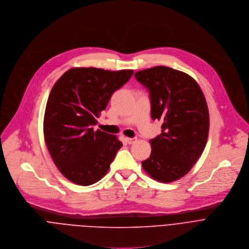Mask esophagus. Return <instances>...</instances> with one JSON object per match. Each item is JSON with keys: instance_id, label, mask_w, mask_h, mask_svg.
<instances>
[{"instance_id": "1", "label": "esophagus", "mask_w": 249, "mask_h": 249, "mask_svg": "<svg viewBox=\"0 0 249 249\" xmlns=\"http://www.w3.org/2000/svg\"><path fill=\"white\" fill-rule=\"evenodd\" d=\"M125 140H126V142H127L128 144H133V143H135V142L137 141L136 138H130V137H126Z\"/></svg>"}]
</instances>
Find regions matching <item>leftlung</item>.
<instances>
[{
	"label": "left lung",
	"mask_w": 249,
	"mask_h": 249,
	"mask_svg": "<svg viewBox=\"0 0 249 249\" xmlns=\"http://www.w3.org/2000/svg\"><path fill=\"white\" fill-rule=\"evenodd\" d=\"M134 75L150 92L152 119L163 122L162 133L150 140L152 151L142 168L157 181L178 180L199 159L207 142L209 111L204 94L190 75L168 67Z\"/></svg>",
	"instance_id": "1"
}]
</instances>
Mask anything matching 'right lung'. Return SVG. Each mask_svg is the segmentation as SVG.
<instances>
[{"label":"right lung","mask_w":249,"mask_h":249,"mask_svg":"<svg viewBox=\"0 0 249 249\" xmlns=\"http://www.w3.org/2000/svg\"><path fill=\"white\" fill-rule=\"evenodd\" d=\"M132 74V70L72 68L53 86L45 109L44 138L55 165L71 182L90 185L108 173L123 143L93 125L112 94Z\"/></svg>","instance_id":"obj_1"}]
</instances>
